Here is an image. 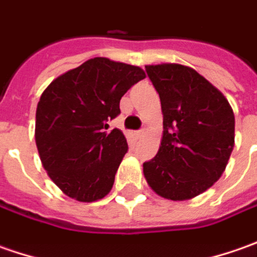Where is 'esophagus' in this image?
I'll list each match as a JSON object with an SVG mask.
<instances>
[{
    "label": "esophagus",
    "instance_id": "esophagus-1",
    "mask_svg": "<svg viewBox=\"0 0 257 257\" xmlns=\"http://www.w3.org/2000/svg\"><path fill=\"white\" fill-rule=\"evenodd\" d=\"M145 132H146V128H141V129H139V131H138V132H137V135H138V137H139V138L144 137V135H145Z\"/></svg>",
    "mask_w": 257,
    "mask_h": 257
}]
</instances>
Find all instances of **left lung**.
Listing matches in <instances>:
<instances>
[{
    "label": "left lung",
    "instance_id": "1",
    "mask_svg": "<svg viewBox=\"0 0 257 257\" xmlns=\"http://www.w3.org/2000/svg\"><path fill=\"white\" fill-rule=\"evenodd\" d=\"M145 71L161 98L164 137L155 158L144 164V175L162 198H195L225 171L233 151V111L192 68L162 64Z\"/></svg>",
    "mask_w": 257,
    "mask_h": 257
}]
</instances>
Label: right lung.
<instances>
[{
  "instance_id": "right-lung-1",
  "label": "right lung",
  "mask_w": 257,
  "mask_h": 257,
  "mask_svg": "<svg viewBox=\"0 0 257 257\" xmlns=\"http://www.w3.org/2000/svg\"><path fill=\"white\" fill-rule=\"evenodd\" d=\"M145 78L139 67L92 58L54 79L37 106L35 142L49 178L72 199L93 202L112 189L128 144L108 122L119 101Z\"/></svg>"
}]
</instances>
